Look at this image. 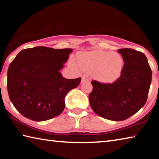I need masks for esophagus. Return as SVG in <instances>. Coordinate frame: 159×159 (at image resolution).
I'll return each instance as SVG.
<instances>
[{"mask_svg": "<svg viewBox=\"0 0 159 159\" xmlns=\"http://www.w3.org/2000/svg\"><path fill=\"white\" fill-rule=\"evenodd\" d=\"M88 81H89V79H88V78H86L85 76H83L82 77V79H81V83H85V82H88Z\"/></svg>", "mask_w": 159, "mask_h": 159, "instance_id": "1", "label": "esophagus"}]
</instances>
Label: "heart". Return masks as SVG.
Listing matches in <instances>:
<instances>
[{
  "label": "heart",
  "instance_id": "b5f03b06",
  "mask_svg": "<svg viewBox=\"0 0 159 159\" xmlns=\"http://www.w3.org/2000/svg\"><path fill=\"white\" fill-rule=\"evenodd\" d=\"M77 60L81 70L92 74L94 79L103 83H111L119 79L125 65L120 53L102 50L79 54ZM71 64L76 66L74 60H71Z\"/></svg>",
  "mask_w": 159,
  "mask_h": 159
}]
</instances>
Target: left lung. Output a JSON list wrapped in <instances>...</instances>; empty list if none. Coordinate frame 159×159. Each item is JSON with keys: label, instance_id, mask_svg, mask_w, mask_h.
Returning <instances> with one entry per match:
<instances>
[{"label": "left lung", "instance_id": "left-lung-1", "mask_svg": "<svg viewBox=\"0 0 159 159\" xmlns=\"http://www.w3.org/2000/svg\"><path fill=\"white\" fill-rule=\"evenodd\" d=\"M125 62L119 79L112 83L91 82L90 106L97 115L112 121L128 119L145 104L152 70L145 55L132 48L118 50Z\"/></svg>", "mask_w": 159, "mask_h": 159}]
</instances>
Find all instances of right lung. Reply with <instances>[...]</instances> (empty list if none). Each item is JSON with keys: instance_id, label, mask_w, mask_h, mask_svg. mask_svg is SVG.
I'll list each match as a JSON object with an SVG mask.
<instances>
[{"instance_id": "1", "label": "right lung", "mask_w": 159, "mask_h": 159, "mask_svg": "<svg viewBox=\"0 0 159 159\" xmlns=\"http://www.w3.org/2000/svg\"><path fill=\"white\" fill-rule=\"evenodd\" d=\"M73 49L37 47L24 49L10 63L7 91L23 116L36 122L52 119L64 111L65 98L81 78L67 79L60 71Z\"/></svg>"}]
</instances>
